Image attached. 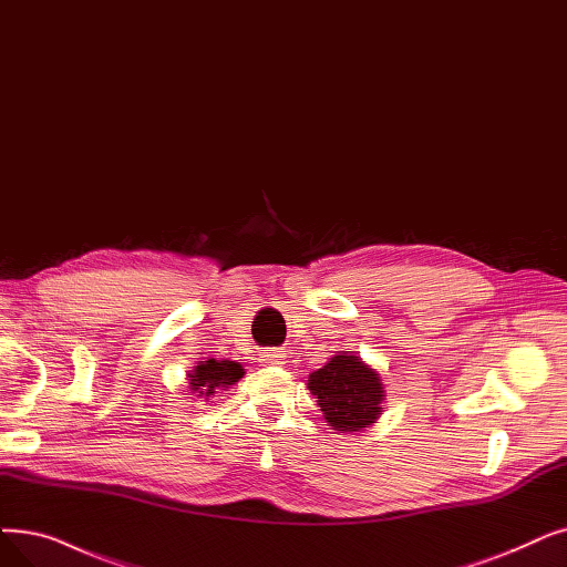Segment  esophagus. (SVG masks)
Here are the masks:
<instances>
[{"label":"esophagus","instance_id":"obj_1","mask_svg":"<svg viewBox=\"0 0 567 567\" xmlns=\"http://www.w3.org/2000/svg\"><path fill=\"white\" fill-rule=\"evenodd\" d=\"M259 363L264 365H278V363H285V352L280 350H261L259 352Z\"/></svg>","mask_w":567,"mask_h":567}]
</instances>
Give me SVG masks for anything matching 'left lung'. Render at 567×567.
I'll list each match as a JSON object with an SVG mask.
<instances>
[{
  "instance_id": "8db88e82",
  "label": "left lung",
  "mask_w": 567,
  "mask_h": 567,
  "mask_svg": "<svg viewBox=\"0 0 567 567\" xmlns=\"http://www.w3.org/2000/svg\"><path fill=\"white\" fill-rule=\"evenodd\" d=\"M308 389L324 420L340 433L373 426L384 403V386L375 368L357 354H336L308 378Z\"/></svg>"
}]
</instances>
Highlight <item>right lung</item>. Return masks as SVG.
I'll use <instances>...</instances> for the list:
<instances>
[{"label":"right lung","instance_id":"add662e5","mask_svg":"<svg viewBox=\"0 0 567 567\" xmlns=\"http://www.w3.org/2000/svg\"><path fill=\"white\" fill-rule=\"evenodd\" d=\"M243 365L229 359L223 361H202L199 365H194V371L187 375L189 378V393H196V396H213L215 389L219 386H229L243 378Z\"/></svg>","mask_w":567,"mask_h":567}]
</instances>
